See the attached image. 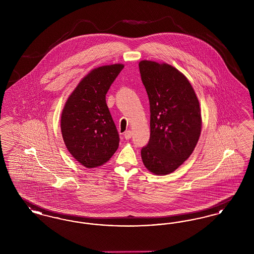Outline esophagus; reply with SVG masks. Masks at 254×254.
Here are the masks:
<instances>
[{
  "label": "esophagus",
  "mask_w": 254,
  "mask_h": 254,
  "mask_svg": "<svg viewBox=\"0 0 254 254\" xmlns=\"http://www.w3.org/2000/svg\"><path fill=\"white\" fill-rule=\"evenodd\" d=\"M131 135H132V133L130 130H127L125 134H124V136H125V138L127 139V140H129L130 138H131Z\"/></svg>",
  "instance_id": "34e87169"
}]
</instances>
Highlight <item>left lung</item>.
<instances>
[{
  "mask_svg": "<svg viewBox=\"0 0 254 254\" xmlns=\"http://www.w3.org/2000/svg\"><path fill=\"white\" fill-rule=\"evenodd\" d=\"M141 78L150 107V138L141 150L147 170L167 175L191 155L202 130L199 100L189 79L167 63L143 60Z\"/></svg>",
  "mask_w": 254,
  "mask_h": 254,
  "instance_id": "8db88e82",
  "label": "left lung"
}]
</instances>
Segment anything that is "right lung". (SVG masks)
Listing matches in <instances>:
<instances>
[{
    "label": "right lung",
    "instance_id": "1",
    "mask_svg": "<svg viewBox=\"0 0 254 254\" xmlns=\"http://www.w3.org/2000/svg\"><path fill=\"white\" fill-rule=\"evenodd\" d=\"M124 66L113 64L93 68L74 88L62 110L61 131L64 145L86 169L109 162L119 146V135L106 94Z\"/></svg>",
    "mask_w": 254,
    "mask_h": 254
}]
</instances>
